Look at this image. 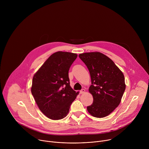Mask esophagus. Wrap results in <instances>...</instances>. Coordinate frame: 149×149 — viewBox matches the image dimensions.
Masks as SVG:
<instances>
[{
	"instance_id": "34e87169",
	"label": "esophagus",
	"mask_w": 149,
	"mask_h": 149,
	"mask_svg": "<svg viewBox=\"0 0 149 149\" xmlns=\"http://www.w3.org/2000/svg\"><path fill=\"white\" fill-rule=\"evenodd\" d=\"M85 92H86V90H85L84 89H82L81 90H80L79 91V94H83V93H84Z\"/></svg>"
}]
</instances>
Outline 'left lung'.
<instances>
[{
  "label": "left lung",
  "instance_id": "left-lung-1",
  "mask_svg": "<svg viewBox=\"0 0 149 149\" xmlns=\"http://www.w3.org/2000/svg\"><path fill=\"white\" fill-rule=\"evenodd\" d=\"M90 73L91 86L89 91L93 102L87 107L93 116L102 118L117 107L125 89L123 72L108 56L98 52L79 55Z\"/></svg>",
  "mask_w": 149,
  "mask_h": 149
}]
</instances>
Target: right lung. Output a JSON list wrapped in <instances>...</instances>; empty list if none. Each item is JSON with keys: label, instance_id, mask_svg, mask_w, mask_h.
Listing matches in <instances>:
<instances>
[{"label": "right lung", "instance_id": "obj_1", "mask_svg": "<svg viewBox=\"0 0 149 149\" xmlns=\"http://www.w3.org/2000/svg\"><path fill=\"white\" fill-rule=\"evenodd\" d=\"M77 55L56 52L51 55L34 75L31 93L39 109L50 119L65 117L76 93L70 86L68 71Z\"/></svg>", "mask_w": 149, "mask_h": 149}]
</instances>
